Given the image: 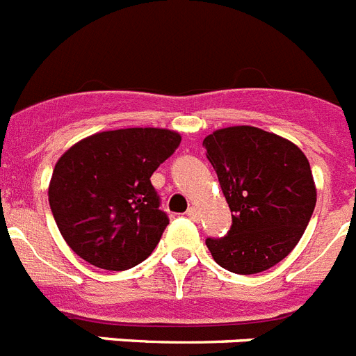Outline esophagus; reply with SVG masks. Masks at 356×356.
<instances>
[{"label": "esophagus", "instance_id": "34e87169", "mask_svg": "<svg viewBox=\"0 0 356 356\" xmlns=\"http://www.w3.org/2000/svg\"><path fill=\"white\" fill-rule=\"evenodd\" d=\"M187 216H189L191 220H194V221L198 220V218H200V211H198V207H191L189 211H187Z\"/></svg>", "mask_w": 356, "mask_h": 356}]
</instances>
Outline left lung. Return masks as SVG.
<instances>
[{
  "mask_svg": "<svg viewBox=\"0 0 356 356\" xmlns=\"http://www.w3.org/2000/svg\"><path fill=\"white\" fill-rule=\"evenodd\" d=\"M209 162L232 212V227L207 247L220 266L250 275L277 265L302 238L317 203L306 154L293 142L254 126L205 136Z\"/></svg>",
  "mask_w": 356,
  "mask_h": 356,
  "instance_id": "8db88e82",
  "label": "left lung"
}]
</instances>
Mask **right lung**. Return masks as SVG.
I'll return each mask as SVG.
<instances>
[{
	"instance_id": "add662e5",
	"label": "right lung",
	"mask_w": 356,
	"mask_h": 356,
	"mask_svg": "<svg viewBox=\"0 0 356 356\" xmlns=\"http://www.w3.org/2000/svg\"><path fill=\"white\" fill-rule=\"evenodd\" d=\"M180 133L127 127L90 135L57 160L48 202L68 247L97 268H133L169 225L151 175L180 145Z\"/></svg>"
}]
</instances>
